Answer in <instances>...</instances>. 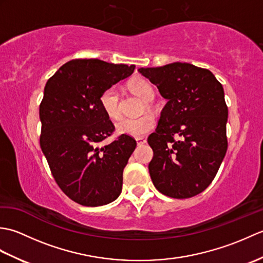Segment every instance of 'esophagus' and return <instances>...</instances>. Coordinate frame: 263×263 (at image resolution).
Returning <instances> with one entry per match:
<instances>
[{"label": "esophagus", "mask_w": 263, "mask_h": 263, "mask_svg": "<svg viewBox=\"0 0 263 263\" xmlns=\"http://www.w3.org/2000/svg\"><path fill=\"white\" fill-rule=\"evenodd\" d=\"M136 140H137V144H138V146H142V144H144V143L147 142V140H146V139H144V138H137Z\"/></svg>", "instance_id": "1"}]
</instances>
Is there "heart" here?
<instances>
[{
	"mask_svg": "<svg viewBox=\"0 0 263 263\" xmlns=\"http://www.w3.org/2000/svg\"><path fill=\"white\" fill-rule=\"evenodd\" d=\"M127 89L133 95L141 98L144 102H149L155 96L152 83L142 78H136L127 83ZM99 103L105 114L110 120H119L121 116L120 98L114 87L107 88L99 97ZM156 119L153 114H143L137 119H123L116 124V131L120 135L130 136L133 138H141L154 130Z\"/></svg>",
	"mask_w": 263,
	"mask_h": 263,
	"instance_id": "heart-1",
	"label": "heart"
}]
</instances>
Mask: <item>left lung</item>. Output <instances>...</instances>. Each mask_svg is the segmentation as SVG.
Segmentation results:
<instances>
[{
  "label": "left lung",
  "instance_id": "obj_1",
  "mask_svg": "<svg viewBox=\"0 0 263 263\" xmlns=\"http://www.w3.org/2000/svg\"><path fill=\"white\" fill-rule=\"evenodd\" d=\"M138 71L167 99L148 137L154 185L174 199L194 197L210 185L227 152L224 88L209 70L190 63Z\"/></svg>",
  "mask_w": 263,
  "mask_h": 263
}]
</instances>
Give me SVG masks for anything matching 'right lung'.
Here are the masks:
<instances>
[{"instance_id": "1", "label": "right lung", "mask_w": 263, "mask_h": 263, "mask_svg": "<svg viewBox=\"0 0 263 263\" xmlns=\"http://www.w3.org/2000/svg\"><path fill=\"white\" fill-rule=\"evenodd\" d=\"M135 68L97 59L72 60L46 82L39 105V142L55 182L77 203L104 205L121 194L123 170L137 142L121 135L102 146L115 126L99 97Z\"/></svg>"}]
</instances>
